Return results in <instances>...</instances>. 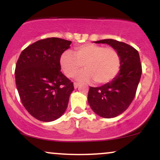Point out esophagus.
Wrapping results in <instances>:
<instances>
[{"mask_svg":"<svg viewBox=\"0 0 160 160\" xmlns=\"http://www.w3.org/2000/svg\"><path fill=\"white\" fill-rule=\"evenodd\" d=\"M79 85H80V83H78V82H74V86L75 89H77V88H78V86H79Z\"/></svg>","mask_w":160,"mask_h":160,"instance_id":"esophagus-1","label":"esophagus"}]
</instances>
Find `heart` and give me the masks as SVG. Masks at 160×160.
Returning a JSON list of instances; mask_svg holds the SVG:
<instances>
[{
    "instance_id": "obj_1",
    "label": "heart",
    "mask_w": 160,
    "mask_h": 160,
    "mask_svg": "<svg viewBox=\"0 0 160 160\" xmlns=\"http://www.w3.org/2000/svg\"><path fill=\"white\" fill-rule=\"evenodd\" d=\"M82 65L86 70L78 75L79 80H95L98 85H104L118 75L121 57L113 47L89 43L75 47L74 54L66 51L60 58L62 71L68 78L75 76L82 68Z\"/></svg>"
}]
</instances>
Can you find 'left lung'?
Wrapping results in <instances>:
<instances>
[{
    "instance_id": "1",
    "label": "left lung",
    "mask_w": 160,
    "mask_h": 160,
    "mask_svg": "<svg viewBox=\"0 0 160 160\" xmlns=\"http://www.w3.org/2000/svg\"><path fill=\"white\" fill-rule=\"evenodd\" d=\"M95 43L109 44L121 57L120 71L117 78L100 87L90 86L88 93L92 110L104 118H113L123 113L135 98L142 72L140 56L137 49L123 42L106 39Z\"/></svg>"
}]
</instances>
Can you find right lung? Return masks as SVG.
<instances>
[{
    "mask_svg": "<svg viewBox=\"0 0 160 160\" xmlns=\"http://www.w3.org/2000/svg\"><path fill=\"white\" fill-rule=\"evenodd\" d=\"M71 41L58 38L38 40L21 52L15 69L20 99L37 120L50 122L65 113L74 83L61 72L60 58Z\"/></svg>",
    "mask_w": 160,
    "mask_h": 160,
    "instance_id": "obj_1",
    "label": "right lung"
}]
</instances>
